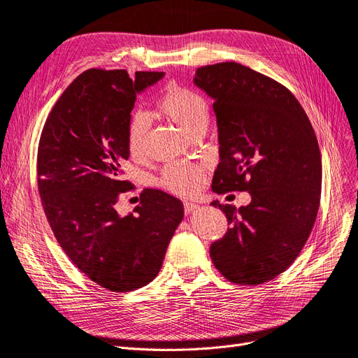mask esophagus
<instances>
[{
  "label": "esophagus",
  "instance_id": "esophagus-1",
  "mask_svg": "<svg viewBox=\"0 0 358 358\" xmlns=\"http://www.w3.org/2000/svg\"><path fill=\"white\" fill-rule=\"evenodd\" d=\"M197 208H199V205H197V203H193V202H184V213H186V214L193 213V210H196Z\"/></svg>",
  "mask_w": 358,
  "mask_h": 358
}]
</instances>
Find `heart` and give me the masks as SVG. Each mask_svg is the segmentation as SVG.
<instances>
[{
    "label": "heart",
    "mask_w": 358,
    "mask_h": 358,
    "mask_svg": "<svg viewBox=\"0 0 358 358\" xmlns=\"http://www.w3.org/2000/svg\"><path fill=\"white\" fill-rule=\"evenodd\" d=\"M156 110L168 121L178 125L187 136L206 129L209 125L210 109L206 99L199 91L169 84L156 100ZM150 122L143 112L129 117L127 127L128 152L134 159H143L148 150V134ZM203 184V166L187 164H169L161 177V186L180 196L196 193Z\"/></svg>",
    "instance_id": "1"
}]
</instances>
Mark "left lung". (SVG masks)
<instances>
[{
    "label": "left lung",
    "mask_w": 358,
    "mask_h": 358,
    "mask_svg": "<svg viewBox=\"0 0 358 358\" xmlns=\"http://www.w3.org/2000/svg\"><path fill=\"white\" fill-rule=\"evenodd\" d=\"M194 84L214 99L220 164L213 190L252 197L239 209L213 202L230 229L210 245V259L227 280L261 285L290 267L313 230L322 194L319 143L292 92L248 66H202Z\"/></svg>",
    "instance_id": "1"
}]
</instances>
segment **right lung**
<instances>
[{"label": "right lung", "instance_id": "1", "mask_svg": "<svg viewBox=\"0 0 358 358\" xmlns=\"http://www.w3.org/2000/svg\"><path fill=\"white\" fill-rule=\"evenodd\" d=\"M164 72L88 69L63 91L38 144V192L60 248L90 280L110 292L150 283L184 217L180 199L144 189L134 213L119 215L128 161L127 127L138 92Z\"/></svg>", "mask_w": 358, "mask_h": 358}]
</instances>
